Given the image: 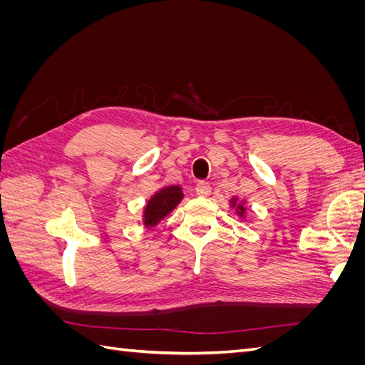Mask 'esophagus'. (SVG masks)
I'll list each match as a JSON object with an SVG mask.
<instances>
[{
  "instance_id": "1",
  "label": "esophagus",
  "mask_w": 365,
  "mask_h": 365,
  "mask_svg": "<svg viewBox=\"0 0 365 365\" xmlns=\"http://www.w3.org/2000/svg\"><path fill=\"white\" fill-rule=\"evenodd\" d=\"M196 193L200 195V196H208L210 193H212V187H210V184L208 182H204V181H201V182H197V185H196Z\"/></svg>"
}]
</instances>
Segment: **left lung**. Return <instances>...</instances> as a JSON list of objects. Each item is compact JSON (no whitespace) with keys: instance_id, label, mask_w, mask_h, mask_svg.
<instances>
[{"instance_id":"8db88e82","label":"left lung","mask_w":365,"mask_h":365,"mask_svg":"<svg viewBox=\"0 0 365 365\" xmlns=\"http://www.w3.org/2000/svg\"><path fill=\"white\" fill-rule=\"evenodd\" d=\"M230 204H231V207L233 208H236V213H237V216H240V217H244L245 216V213H247V207H245V202L244 201H237V196H235V197H231L230 200Z\"/></svg>"}]
</instances>
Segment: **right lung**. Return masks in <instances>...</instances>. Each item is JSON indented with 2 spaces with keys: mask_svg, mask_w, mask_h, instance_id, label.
<instances>
[{
  "mask_svg": "<svg viewBox=\"0 0 365 365\" xmlns=\"http://www.w3.org/2000/svg\"><path fill=\"white\" fill-rule=\"evenodd\" d=\"M184 197L181 185H168L150 196L145 210H143V224L146 228L158 225L161 220L173 212Z\"/></svg>",
  "mask_w": 365,
  "mask_h": 365,
  "instance_id": "obj_1",
  "label": "right lung"
}]
</instances>
